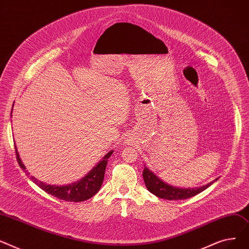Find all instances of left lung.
I'll return each mask as SVG.
<instances>
[{
    "mask_svg": "<svg viewBox=\"0 0 249 249\" xmlns=\"http://www.w3.org/2000/svg\"><path fill=\"white\" fill-rule=\"evenodd\" d=\"M142 178H143L145 187L148 188V190L151 193H153L159 198L167 199V200H184V199L191 198L201 193L209 186H211L215 181H217V179H215L214 181H212L207 185H204L197 188H178L163 182L158 176H156V174H154L147 167H144L143 169Z\"/></svg>",
    "mask_w": 249,
    "mask_h": 249,
    "instance_id": "8db88e82",
    "label": "left lung"
}]
</instances>
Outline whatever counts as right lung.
<instances>
[{
  "label": "right lung",
  "mask_w": 249,
  "mask_h": 249,
  "mask_svg": "<svg viewBox=\"0 0 249 249\" xmlns=\"http://www.w3.org/2000/svg\"><path fill=\"white\" fill-rule=\"evenodd\" d=\"M15 149H16V156H17L19 166L27 175H29V173L26 171V168L20 159L16 145H15ZM112 152L113 151H110L109 153H107L104 157V159H102L95 167H93V169L87 174L85 177H83L81 180L77 182L71 183L70 185H66V186L47 185L45 183L38 181L34 177H31L30 179L37 186H39L43 191H45L46 193L56 197L57 199L65 200L67 202H82L93 197L99 191L102 182H104L107 160L111 156Z\"/></svg>",
  "instance_id": "obj_1"
}]
</instances>
